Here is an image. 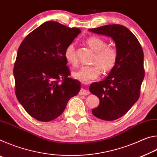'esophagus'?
I'll return each mask as SVG.
<instances>
[{"label":"esophagus","instance_id":"obj_1","mask_svg":"<svg viewBox=\"0 0 157 157\" xmlns=\"http://www.w3.org/2000/svg\"><path fill=\"white\" fill-rule=\"evenodd\" d=\"M90 94L89 91L86 89H81L80 91H79V94L80 95H89Z\"/></svg>","mask_w":157,"mask_h":157}]
</instances>
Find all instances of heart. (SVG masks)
<instances>
[{"mask_svg": "<svg viewBox=\"0 0 157 157\" xmlns=\"http://www.w3.org/2000/svg\"><path fill=\"white\" fill-rule=\"evenodd\" d=\"M86 43L95 52L91 66H83L73 73L75 79L84 82L90 83L98 78L101 73V68L105 71H109L115 67L118 60V52L115 48L106 46V42L98 36L89 37ZM64 57L68 63L75 66L78 63L75 47L74 44H70L64 50Z\"/></svg>", "mask_w": 157, "mask_h": 157, "instance_id": "heart-1", "label": "heart"}]
</instances>
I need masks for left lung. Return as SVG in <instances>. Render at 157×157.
<instances>
[{
	"mask_svg": "<svg viewBox=\"0 0 157 157\" xmlns=\"http://www.w3.org/2000/svg\"><path fill=\"white\" fill-rule=\"evenodd\" d=\"M89 30L111 37L116 44L118 60L115 67L104 80L90 85L89 91L100 100L93 114L104 121L116 120L139 98L145 76L143 49L134 34L123 25H107Z\"/></svg>",
	"mask_w": 157,
	"mask_h": 157,
	"instance_id": "left-lung-1",
	"label": "left lung"
}]
</instances>
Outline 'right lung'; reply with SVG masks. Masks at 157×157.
<instances>
[{"label":"right lung","mask_w":157,"mask_h":157,"mask_svg":"<svg viewBox=\"0 0 157 157\" xmlns=\"http://www.w3.org/2000/svg\"><path fill=\"white\" fill-rule=\"evenodd\" d=\"M81 33L58 22L46 21L28 34L18 48L14 67L15 94L28 114L39 121L63 113L81 83L68 78L66 48Z\"/></svg>","instance_id":"right-lung-1"}]
</instances>
